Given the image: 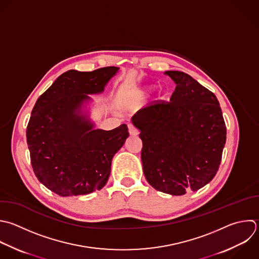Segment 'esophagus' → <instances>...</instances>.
<instances>
[{
    "label": "esophagus",
    "mask_w": 259,
    "mask_h": 259,
    "mask_svg": "<svg viewBox=\"0 0 259 259\" xmlns=\"http://www.w3.org/2000/svg\"><path fill=\"white\" fill-rule=\"evenodd\" d=\"M128 133H130V135H132V136H137V135H139V131H138L133 124H128Z\"/></svg>",
    "instance_id": "esophagus-1"
}]
</instances>
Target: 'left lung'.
<instances>
[{"mask_svg": "<svg viewBox=\"0 0 259 259\" xmlns=\"http://www.w3.org/2000/svg\"><path fill=\"white\" fill-rule=\"evenodd\" d=\"M176 84L170 101L140 109L133 124L141 131L147 181L172 195L198 190L217 174L226 143V124L215 95L188 74L165 72Z\"/></svg>", "mask_w": 259, "mask_h": 259, "instance_id": "left-lung-1", "label": "left lung"}]
</instances>
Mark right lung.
<instances>
[{"instance_id":"right-lung-1","label":"right lung","mask_w":259,"mask_h":259,"mask_svg":"<svg viewBox=\"0 0 259 259\" xmlns=\"http://www.w3.org/2000/svg\"><path fill=\"white\" fill-rule=\"evenodd\" d=\"M118 72L105 67L92 72L70 70L37 99L26 130L31 165L37 179L61 196L100 190L107 182L114 154L128 137L126 124L94 130L81 114L87 94L104 91Z\"/></svg>"}]
</instances>
